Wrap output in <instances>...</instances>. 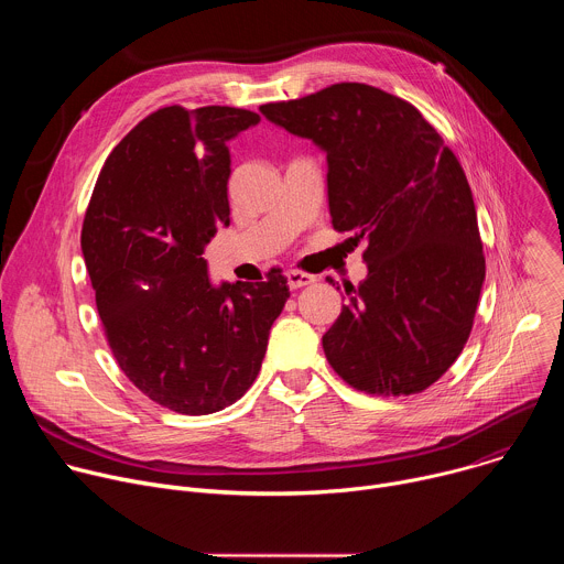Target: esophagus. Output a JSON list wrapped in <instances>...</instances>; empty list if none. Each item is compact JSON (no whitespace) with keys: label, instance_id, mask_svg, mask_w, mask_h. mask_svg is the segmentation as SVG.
I'll use <instances>...</instances> for the list:
<instances>
[{"label":"esophagus","instance_id":"1","mask_svg":"<svg viewBox=\"0 0 564 564\" xmlns=\"http://www.w3.org/2000/svg\"><path fill=\"white\" fill-rule=\"evenodd\" d=\"M314 281H316V276H314V274H307V272H303V270H290V272H288V285H290L292 290L312 285Z\"/></svg>","mask_w":564,"mask_h":564}]
</instances>
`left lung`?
I'll list each match as a JSON object with an SVG mask.
<instances>
[{"label": "left lung", "mask_w": 564, "mask_h": 564, "mask_svg": "<svg viewBox=\"0 0 564 564\" xmlns=\"http://www.w3.org/2000/svg\"><path fill=\"white\" fill-rule=\"evenodd\" d=\"M261 113L326 151L333 227L366 240L368 276L324 335L330 366L370 394L426 390L459 357L487 272L459 160L411 102L361 83Z\"/></svg>", "instance_id": "8db88e82"}]
</instances>
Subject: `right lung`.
Instances as JSON below:
<instances>
[{"label":"right lung","instance_id":"right-lung-1","mask_svg":"<svg viewBox=\"0 0 564 564\" xmlns=\"http://www.w3.org/2000/svg\"><path fill=\"white\" fill-rule=\"evenodd\" d=\"M259 113L163 107L111 151L94 187L83 254L109 348L129 381L181 415L243 397L290 299L270 270L259 283L207 276L203 250L229 225L227 142Z\"/></svg>","mask_w":564,"mask_h":564}]
</instances>
